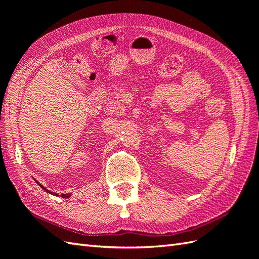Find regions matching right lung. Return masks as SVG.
Listing matches in <instances>:
<instances>
[{"mask_svg":"<svg viewBox=\"0 0 259 259\" xmlns=\"http://www.w3.org/2000/svg\"><path fill=\"white\" fill-rule=\"evenodd\" d=\"M36 183H37V181H36ZM38 184V183H37ZM38 186H40L41 187V188L43 189V190H46L47 192H50V194H52V195H56V196H58V194H53V192H51V191H49L47 188H46V187H43L41 184H38ZM71 195L70 194H63V195H61V197L62 198H69Z\"/></svg>","mask_w":259,"mask_h":259,"instance_id":"obj_1","label":"right lung"}]
</instances>
